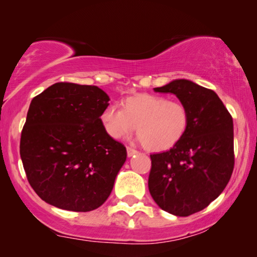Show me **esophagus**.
Instances as JSON below:
<instances>
[{"label":"esophagus","instance_id":"34e87169","mask_svg":"<svg viewBox=\"0 0 257 257\" xmlns=\"http://www.w3.org/2000/svg\"><path fill=\"white\" fill-rule=\"evenodd\" d=\"M126 151H127V156L128 157H132V156H135V154L138 153V151L135 150V149H132V147H130V146L126 147Z\"/></svg>","mask_w":257,"mask_h":257}]
</instances>
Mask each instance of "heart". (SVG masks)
Returning <instances> with one entry per match:
<instances>
[{
  "instance_id": "obj_1",
  "label": "heart",
  "mask_w": 257,
  "mask_h": 257,
  "mask_svg": "<svg viewBox=\"0 0 257 257\" xmlns=\"http://www.w3.org/2000/svg\"><path fill=\"white\" fill-rule=\"evenodd\" d=\"M101 124L111 138L125 139L135 132L145 149L161 152L181 142L189 125V111L184 103L152 93H138L113 105L100 114Z\"/></svg>"
}]
</instances>
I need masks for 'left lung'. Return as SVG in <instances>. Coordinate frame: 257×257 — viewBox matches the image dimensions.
Masks as SVG:
<instances>
[{"mask_svg":"<svg viewBox=\"0 0 257 257\" xmlns=\"http://www.w3.org/2000/svg\"><path fill=\"white\" fill-rule=\"evenodd\" d=\"M174 93L189 111L181 142L163 153L151 154L149 189L157 205L177 216L206 208L219 196L234 170L233 118L213 90L187 79L156 87Z\"/></svg>","mask_w":257,"mask_h":257,"instance_id":"8db88e82","label":"left lung"}]
</instances>
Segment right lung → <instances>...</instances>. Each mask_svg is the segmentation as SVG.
Segmentation results:
<instances>
[{"instance_id": "1", "label": "right lung", "mask_w": 257, "mask_h": 257, "mask_svg": "<svg viewBox=\"0 0 257 257\" xmlns=\"http://www.w3.org/2000/svg\"><path fill=\"white\" fill-rule=\"evenodd\" d=\"M108 100L98 86L68 82L31 100L20 154L28 181L45 202L90 212L111 194L127 153L101 124Z\"/></svg>"}]
</instances>
